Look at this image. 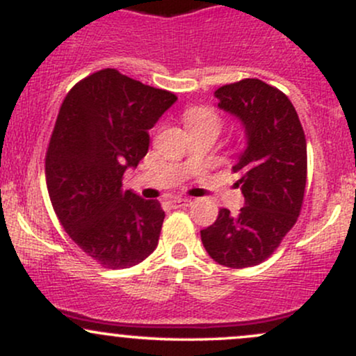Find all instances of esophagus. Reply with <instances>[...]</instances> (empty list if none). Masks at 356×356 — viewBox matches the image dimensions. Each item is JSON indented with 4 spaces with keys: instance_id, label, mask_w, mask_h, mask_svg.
Wrapping results in <instances>:
<instances>
[{
    "instance_id": "34e87169",
    "label": "esophagus",
    "mask_w": 356,
    "mask_h": 356,
    "mask_svg": "<svg viewBox=\"0 0 356 356\" xmlns=\"http://www.w3.org/2000/svg\"><path fill=\"white\" fill-rule=\"evenodd\" d=\"M169 204H170V206H172V207H175V209H179V207H187V206H191L192 201H191V199L174 197V199H170Z\"/></svg>"
}]
</instances>
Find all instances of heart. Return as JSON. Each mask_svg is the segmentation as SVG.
<instances>
[{"instance_id": "heart-1", "label": "heart", "mask_w": 356, "mask_h": 356, "mask_svg": "<svg viewBox=\"0 0 356 356\" xmlns=\"http://www.w3.org/2000/svg\"><path fill=\"white\" fill-rule=\"evenodd\" d=\"M184 122H186L187 129H209L218 130L220 129V118L216 113L214 108L209 107H192L184 113Z\"/></svg>"}]
</instances>
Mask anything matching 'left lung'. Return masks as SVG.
I'll list each match as a JSON object with an SVG mask.
<instances>
[{"mask_svg": "<svg viewBox=\"0 0 356 356\" xmlns=\"http://www.w3.org/2000/svg\"><path fill=\"white\" fill-rule=\"evenodd\" d=\"M218 107L238 117L246 149L232 167L244 195L238 216L220 209L201 231L206 251L227 268H249L275 252L301 212L306 187V138L293 104L281 90L244 79L214 92Z\"/></svg>", "mask_w": 356, "mask_h": 356, "instance_id": "obj_1", "label": "left lung"}]
</instances>
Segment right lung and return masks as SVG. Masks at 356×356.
<instances>
[{
	"label": "right lung",
	"instance_id": "obj_1",
	"mask_svg": "<svg viewBox=\"0 0 356 356\" xmlns=\"http://www.w3.org/2000/svg\"><path fill=\"white\" fill-rule=\"evenodd\" d=\"M177 97L113 68L80 80L61 104L44 161L56 218L104 268L136 266L157 248L161 202L122 189L149 150V130Z\"/></svg>",
	"mask_w": 356,
	"mask_h": 356
}]
</instances>
